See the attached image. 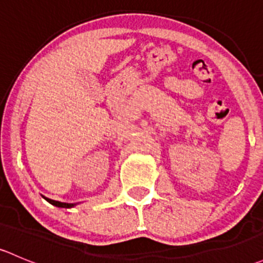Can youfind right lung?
Wrapping results in <instances>:
<instances>
[{"mask_svg":"<svg viewBox=\"0 0 263 263\" xmlns=\"http://www.w3.org/2000/svg\"><path fill=\"white\" fill-rule=\"evenodd\" d=\"M43 198H44V200H47V201H48L49 203H52L53 206H55V208H62V209H71V208H73V206H76V205H78V203H67V202H60V201L50 200V198H47V197H44V196H43Z\"/></svg>","mask_w":263,"mask_h":263,"instance_id":"add662e5","label":"right lung"}]
</instances>
